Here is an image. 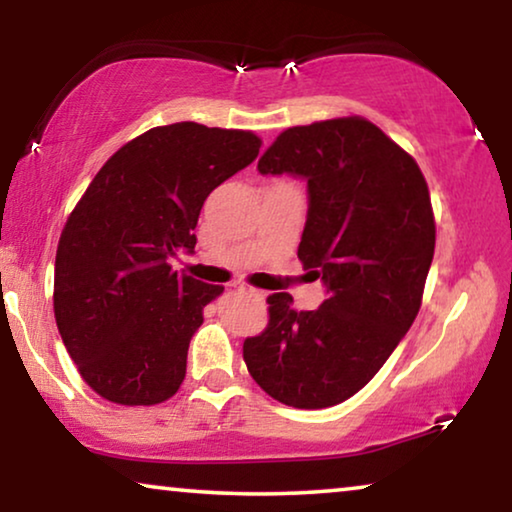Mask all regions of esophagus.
<instances>
[{
    "instance_id": "1",
    "label": "esophagus",
    "mask_w": 512,
    "mask_h": 512,
    "mask_svg": "<svg viewBox=\"0 0 512 512\" xmlns=\"http://www.w3.org/2000/svg\"><path fill=\"white\" fill-rule=\"evenodd\" d=\"M235 289L237 291H244V293H251V296H263V291H258V289H254V286H249V284H244V282H237Z\"/></svg>"
}]
</instances>
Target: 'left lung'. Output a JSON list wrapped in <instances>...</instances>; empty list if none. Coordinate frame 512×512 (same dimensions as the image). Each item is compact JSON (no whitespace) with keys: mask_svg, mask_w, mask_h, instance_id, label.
<instances>
[{"mask_svg":"<svg viewBox=\"0 0 512 512\" xmlns=\"http://www.w3.org/2000/svg\"><path fill=\"white\" fill-rule=\"evenodd\" d=\"M261 174L307 179L298 258L326 286L319 310L268 296V326L244 340L249 375L275 401L331 408L384 366L422 307L436 249L431 195L415 158L361 116L284 130Z\"/></svg>","mask_w":512,"mask_h":512,"instance_id":"1","label":"left lung"}]
</instances>
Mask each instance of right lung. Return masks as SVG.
<instances>
[{
  "label": "right lung",
  "instance_id": "obj_1",
  "mask_svg": "<svg viewBox=\"0 0 512 512\" xmlns=\"http://www.w3.org/2000/svg\"><path fill=\"white\" fill-rule=\"evenodd\" d=\"M261 137L184 121L123 144L62 228L53 312L60 338L95 394L156 405L177 394L202 307L223 286L172 268L193 251L200 209L254 163Z\"/></svg>",
  "mask_w": 512,
  "mask_h": 512
}]
</instances>
